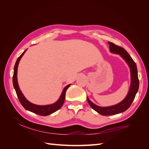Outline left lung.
<instances>
[{"instance_id":"left-lung-1","label":"left lung","mask_w":149,"mask_h":149,"mask_svg":"<svg viewBox=\"0 0 149 149\" xmlns=\"http://www.w3.org/2000/svg\"><path fill=\"white\" fill-rule=\"evenodd\" d=\"M109 45L110 52L115 54H119L120 56L127 63L130 70V78L131 83L127 95L124 100L116 105L109 107H100L94 104L87 97V100L90 106L94 111L102 116H111L121 113L127 110L131 105L136 94L138 91L139 86V81L138 78L137 68L136 63L132 60L131 56L123 47L116 45L112 42H108Z\"/></svg>"}]
</instances>
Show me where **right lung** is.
<instances>
[{"mask_svg":"<svg viewBox=\"0 0 149 149\" xmlns=\"http://www.w3.org/2000/svg\"><path fill=\"white\" fill-rule=\"evenodd\" d=\"M26 49H25V50L23 53H22V55L19 58H18V59L17 60L16 63L15 64L14 70H13V79H12L13 87H14L17 97H18V98H19L20 102L21 103L22 106H23L26 110L29 111L30 112H32L35 114H37L40 115V116H43L49 115V114L53 113V112H56L58 109H60L61 107L63 106V104L64 101H65V99L66 91L67 89L70 86L71 84H68L63 89V90L62 93L61 94L60 98L58 99V100L56 102L52 104L39 106V105L34 104L29 101L25 97L24 94H22V93L20 91V89L19 86V84H18L17 76L18 65H19V61L21 59V58L22 57V56L24 55V54L26 51Z\"/></svg>","mask_w":149,"mask_h":149,"instance_id":"right-lung-1","label":"right lung"}]
</instances>
